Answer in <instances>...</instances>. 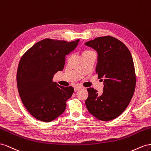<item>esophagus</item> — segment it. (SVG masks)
Returning <instances> with one entry per match:
<instances>
[{"label": "esophagus", "instance_id": "34e87169", "mask_svg": "<svg viewBox=\"0 0 151 151\" xmlns=\"http://www.w3.org/2000/svg\"><path fill=\"white\" fill-rule=\"evenodd\" d=\"M81 88H82V87H81V86H76V87H75V91H77V90H80Z\"/></svg>", "mask_w": 151, "mask_h": 151}]
</instances>
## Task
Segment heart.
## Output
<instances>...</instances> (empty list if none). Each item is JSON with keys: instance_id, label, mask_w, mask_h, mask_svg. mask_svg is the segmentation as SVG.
<instances>
[{"instance_id": "b5f03b06", "label": "heart", "mask_w": 151, "mask_h": 151, "mask_svg": "<svg viewBox=\"0 0 151 151\" xmlns=\"http://www.w3.org/2000/svg\"><path fill=\"white\" fill-rule=\"evenodd\" d=\"M90 53H93V52L92 51V50H88V49H85L83 50V54L82 55H85V54H90Z\"/></svg>"}]
</instances>
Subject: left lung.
<instances>
[{
  "label": "left lung",
  "mask_w": 151,
  "mask_h": 151,
  "mask_svg": "<svg viewBox=\"0 0 151 151\" xmlns=\"http://www.w3.org/2000/svg\"><path fill=\"white\" fill-rule=\"evenodd\" d=\"M85 44L97 52L96 71L98 78H104L102 94L87 88L85 105L96 118L110 121L123 113L135 92L136 75L132 54L122 42L111 36L97 37Z\"/></svg>",
  "instance_id": "obj_1"
}]
</instances>
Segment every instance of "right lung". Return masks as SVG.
<instances>
[{
	"instance_id": "right-lung-1",
	"label": "right lung",
	"mask_w": 151,
	"mask_h": 151,
	"mask_svg": "<svg viewBox=\"0 0 151 151\" xmlns=\"http://www.w3.org/2000/svg\"><path fill=\"white\" fill-rule=\"evenodd\" d=\"M79 41L45 38L21 58L16 75L19 95L26 109L37 119L50 122L65 111L74 88L62 87L52 79L55 73L63 70L66 55Z\"/></svg>"
}]
</instances>
